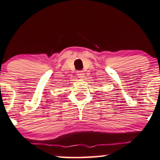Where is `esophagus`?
<instances>
[{"label": "esophagus", "mask_w": 160, "mask_h": 160, "mask_svg": "<svg viewBox=\"0 0 160 160\" xmlns=\"http://www.w3.org/2000/svg\"><path fill=\"white\" fill-rule=\"evenodd\" d=\"M77 76H78V78H84V72H83V71H78V72H77Z\"/></svg>", "instance_id": "esophagus-1"}]
</instances>
